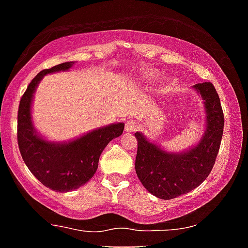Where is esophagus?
<instances>
[{"label":"esophagus","mask_w":248,"mask_h":248,"mask_svg":"<svg viewBox=\"0 0 248 248\" xmlns=\"http://www.w3.org/2000/svg\"><path fill=\"white\" fill-rule=\"evenodd\" d=\"M136 130H137L136 122H135L134 120H128L127 122H126V126H124V131L128 132V134H132V132H135Z\"/></svg>","instance_id":"1"}]
</instances>
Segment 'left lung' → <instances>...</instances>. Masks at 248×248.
Segmentation results:
<instances>
[{"mask_svg": "<svg viewBox=\"0 0 248 248\" xmlns=\"http://www.w3.org/2000/svg\"><path fill=\"white\" fill-rule=\"evenodd\" d=\"M193 89L203 99L205 111L204 132L194 146L182 153L166 151L141 132L135 134L137 178L160 199L169 201L199 186L212 171L219 151L224 117L217 91L209 82L194 84Z\"/></svg>", "mask_w": 248, "mask_h": 248, "instance_id": "left-lung-1", "label": "left lung"}]
</instances>
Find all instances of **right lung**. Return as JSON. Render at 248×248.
I'll return each instance as SVG.
<instances>
[{"instance_id":"right-lung-1","label":"right lung","mask_w":248,"mask_h":248,"mask_svg":"<svg viewBox=\"0 0 248 248\" xmlns=\"http://www.w3.org/2000/svg\"><path fill=\"white\" fill-rule=\"evenodd\" d=\"M74 62L45 69L35 77L22 95L17 114V141L22 159L35 178L51 190L65 193L89 182L97 171L99 156L109 141L121 136L124 124H111L69 141H50L41 136L32 122V99L46 74L66 72Z\"/></svg>"}]
</instances>
